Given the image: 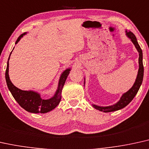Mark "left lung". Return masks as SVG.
<instances>
[{"instance_id":"8db88e82","label":"left lung","mask_w":149,"mask_h":149,"mask_svg":"<svg viewBox=\"0 0 149 149\" xmlns=\"http://www.w3.org/2000/svg\"><path fill=\"white\" fill-rule=\"evenodd\" d=\"M126 35L131 39V40L132 41L133 45H135V48L137 49V52L139 53V69L138 73H137V75L136 80H135V83L133 85L132 87L130 88L127 92L124 93L123 95H122V97H120V100L115 104H113L111 106L108 107H100L95 104H92V106H93L94 108L100 111H103L104 113L112 112L115 111L120 110V109H123L124 107L127 106V105L132 101V100L134 98L135 95H136L137 91H138L139 88L140 87L141 84L142 83L143 77H144V67H143L142 63V51L141 49L138 42H137L136 37H135V36L133 34L131 31H126Z\"/></svg>"}]
</instances>
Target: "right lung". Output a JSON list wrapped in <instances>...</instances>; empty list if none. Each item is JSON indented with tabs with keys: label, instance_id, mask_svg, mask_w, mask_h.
<instances>
[{
	"label": "right lung",
	"instance_id": "right-lung-1",
	"mask_svg": "<svg viewBox=\"0 0 149 149\" xmlns=\"http://www.w3.org/2000/svg\"><path fill=\"white\" fill-rule=\"evenodd\" d=\"M26 33H24L20 35L18 38L15 44H17L19 42L20 38ZM11 54L8 58V61H7V69L5 71V79H6L7 87L17 102L24 110L28 112L33 113H45L49 112L54 109H55L61 100L62 90H63V86L65 83L69 71H71V69H67L61 74L59 82H58V89L54 97L48 100H44L41 98L40 95L37 92L33 91H23V90L17 88L12 84L9 76V60Z\"/></svg>",
	"mask_w": 149,
	"mask_h": 149
}]
</instances>
